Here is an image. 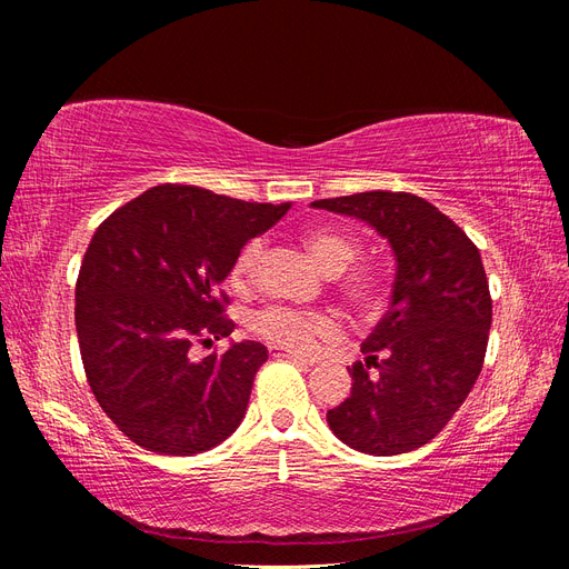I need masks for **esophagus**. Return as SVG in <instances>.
<instances>
[{
	"instance_id": "obj_1",
	"label": "esophagus",
	"mask_w": 569,
	"mask_h": 569,
	"mask_svg": "<svg viewBox=\"0 0 569 569\" xmlns=\"http://www.w3.org/2000/svg\"><path fill=\"white\" fill-rule=\"evenodd\" d=\"M268 353H270L272 358H291V360H299V363H303V366H313V363H316V358H306V356H301V353H297V351H289V349H282V347H270Z\"/></svg>"
}]
</instances>
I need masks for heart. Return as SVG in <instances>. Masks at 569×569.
I'll list each match as a JSON object with an SVG mask.
<instances>
[{"instance_id": "1", "label": "heart", "mask_w": 569, "mask_h": 569, "mask_svg": "<svg viewBox=\"0 0 569 569\" xmlns=\"http://www.w3.org/2000/svg\"><path fill=\"white\" fill-rule=\"evenodd\" d=\"M303 244L327 274H337L343 268H349L360 253L358 239L332 226L308 228L303 234ZM258 256H261V242H256V239H251V242L239 249L228 272V280L234 289H244L249 284ZM341 295L358 313L377 316L387 303L389 282L377 268L363 266L356 268L341 280ZM251 327L258 337L299 351L313 349L318 341L332 339L339 332V325L330 313L301 311V308L289 306L263 308V311H258L253 316Z\"/></svg>"}]
</instances>
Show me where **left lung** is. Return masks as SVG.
Masks as SVG:
<instances>
[{"label": "left lung", "mask_w": 569, "mask_h": 569, "mask_svg": "<svg viewBox=\"0 0 569 569\" xmlns=\"http://www.w3.org/2000/svg\"><path fill=\"white\" fill-rule=\"evenodd\" d=\"M311 206L353 216L389 239L391 306L353 363L351 396L327 425L351 449L399 456L432 441L485 366L491 295L479 249L437 206L408 192H360Z\"/></svg>", "instance_id": "1"}]
</instances>
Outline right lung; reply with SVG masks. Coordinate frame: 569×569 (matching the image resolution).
<instances>
[{
	"mask_svg": "<svg viewBox=\"0 0 569 569\" xmlns=\"http://www.w3.org/2000/svg\"><path fill=\"white\" fill-rule=\"evenodd\" d=\"M289 203H256L194 184H159L97 228L76 284V330L94 399L130 441L161 456H194L244 420L258 341L194 360L230 337L220 289L234 256Z\"/></svg>",
	"mask_w": 569,
	"mask_h": 569,
	"instance_id": "right-lung-1",
	"label": "right lung"
}]
</instances>
